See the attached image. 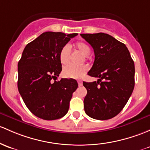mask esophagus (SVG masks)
Masks as SVG:
<instances>
[{"mask_svg":"<svg viewBox=\"0 0 150 150\" xmlns=\"http://www.w3.org/2000/svg\"><path fill=\"white\" fill-rule=\"evenodd\" d=\"M78 86H83V82H82V80H78Z\"/></svg>","mask_w":150,"mask_h":150,"instance_id":"obj_1","label":"esophagus"}]
</instances>
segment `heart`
<instances>
[{
  "label": "heart",
  "instance_id": "heart-1",
  "mask_svg": "<svg viewBox=\"0 0 150 150\" xmlns=\"http://www.w3.org/2000/svg\"><path fill=\"white\" fill-rule=\"evenodd\" d=\"M78 51H79L84 56H88L91 52V49L86 43L83 42H78L74 45ZM59 59L61 64L66 65L68 64L70 60V47L68 46H64L61 49L59 54ZM88 70V67L85 65L74 66L68 65L65 67L63 70V75L67 78L72 79H79L82 78L85 72Z\"/></svg>",
  "mask_w": 150,
  "mask_h": 150
}]
</instances>
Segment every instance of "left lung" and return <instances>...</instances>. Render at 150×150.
Wrapping results in <instances>:
<instances>
[{
    "mask_svg": "<svg viewBox=\"0 0 150 150\" xmlns=\"http://www.w3.org/2000/svg\"><path fill=\"white\" fill-rule=\"evenodd\" d=\"M95 54L88 75L97 82H83L86 114L98 120L114 117L124 108L134 88V63L124 44L104 33L80 34Z\"/></svg>",
    "mask_w": 150,
    "mask_h": 150,
    "instance_id": "1",
    "label": "left lung"
}]
</instances>
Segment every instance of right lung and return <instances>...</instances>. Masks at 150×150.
Wrapping results in <instances>:
<instances>
[{
  "label": "right lung",
  "mask_w": 150,
  "mask_h": 150,
  "mask_svg": "<svg viewBox=\"0 0 150 150\" xmlns=\"http://www.w3.org/2000/svg\"><path fill=\"white\" fill-rule=\"evenodd\" d=\"M77 35L47 31L23 50L18 63V89L29 111L40 119L55 120L68 111L78 83L72 78L55 79L62 71L59 52Z\"/></svg>",
  "instance_id": "add662e5"
}]
</instances>
